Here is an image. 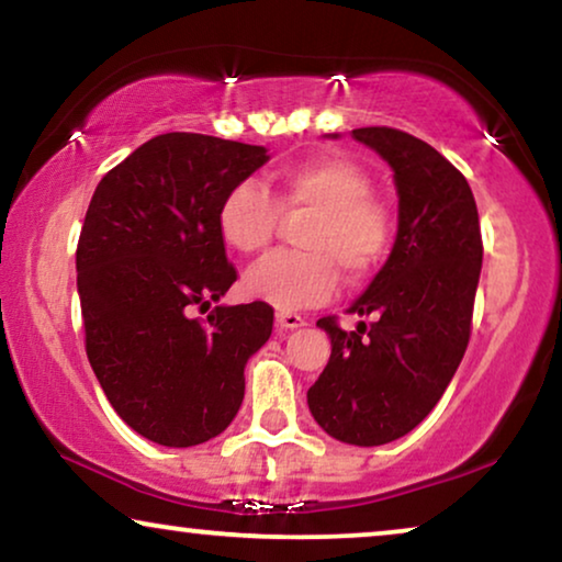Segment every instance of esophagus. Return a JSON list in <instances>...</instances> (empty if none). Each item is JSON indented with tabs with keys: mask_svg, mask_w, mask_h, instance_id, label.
<instances>
[{
	"mask_svg": "<svg viewBox=\"0 0 562 562\" xmlns=\"http://www.w3.org/2000/svg\"><path fill=\"white\" fill-rule=\"evenodd\" d=\"M276 325H279L281 329H296V327H304L306 322L294 312H279L276 314Z\"/></svg>",
	"mask_w": 562,
	"mask_h": 562,
	"instance_id": "obj_1",
	"label": "esophagus"
}]
</instances>
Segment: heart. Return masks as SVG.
Here are the masks:
<instances>
[{
  "instance_id": "b5f03b06",
  "label": "heart",
  "mask_w": 562,
  "mask_h": 562,
  "mask_svg": "<svg viewBox=\"0 0 562 562\" xmlns=\"http://www.w3.org/2000/svg\"><path fill=\"white\" fill-rule=\"evenodd\" d=\"M281 214L302 217L296 245L273 252L245 273V294L281 312L325 302L337 286V268L348 281H366L394 245L396 222L389 204L373 196V181L345 158H310L286 166L273 196L252 181L227 191L217 229L237 252H260L279 233Z\"/></svg>"
}]
</instances>
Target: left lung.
I'll return each mask as SVG.
<instances>
[{
    "mask_svg": "<svg viewBox=\"0 0 562 562\" xmlns=\"http://www.w3.org/2000/svg\"><path fill=\"white\" fill-rule=\"evenodd\" d=\"M352 137L394 168V250L350 314H371L345 333L317 325L333 356L306 391L312 417L335 440L373 448L412 432L448 389L473 325L483 240L465 176L432 145L396 127H358Z\"/></svg>",
    "mask_w": 562,
    "mask_h": 562,
    "instance_id": "1",
    "label": "left lung"
}]
</instances>
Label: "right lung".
<instances>
[{
	"label": "right lung",
	"mask_w": 562,
	"mask_h": 562,
	"mask_svg": "<svg viewBox=\"0 0 562 562\" xmlns=\"http://www.w3.org/2000/svg\"><path fill=\"white\" fill-rule=\"evenodd\" d=\"M266 148L166 133L104 173L76 248L83 342L114 412L150 442L217 437L245 396V363L271 337L266 302L214 306L237 281L217 229L222 199Z\"/></svg>",
	"instance_id": "add662e5"
}]
</instances>
